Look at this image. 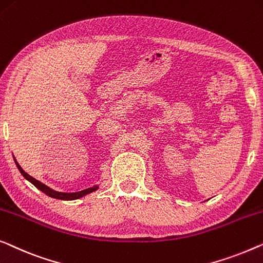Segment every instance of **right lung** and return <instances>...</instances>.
Returning <instances> with one entry per match:
<instances>
[{
  "label": "right lung",
  "mask_w": 263,
  "mask_h": 263,
  "mask_svg": "<svg viewBox=\"0 0 263 263\" xmlns=\"http://www.w3.org/2000/svg\"><path fill=\"white\" fill-rule=\"evenodd\" d=\"M15 160V159H14ZM15 163H16L17 168L18 171H20L22 176H24L27 180H29L32 184L35 186L36 189H39L40 191H43L44 193H46L47 196L52 197V198H57V199H62V200H73V199H78V198H82L84 197L86 195H89V193L96 191V190L98 189V186H92V187H89L86 190H83V191H79V192H72V193H66V192H58V191H54V190L49 189L48 186H46L45 184H43V182L36 180V179H34L33 177H30L29 174H27L25 172L24 170L21 168V166L18 165V163L16 162V160H15Z\"/></svg>",
  "instance_id": "right-lung-1"
}]
</instances>
